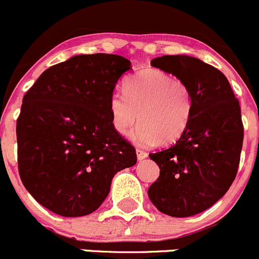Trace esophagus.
<instances>
[{
	"mask_svg": "<svg viewBox=\"0 0 259 259\" xmlns=\"http://www.w3.org/2000/svg\"><path fill=\"white\" fill-rule=\"evenodd\" d=\"M137 156H138L139 161H141V160H144V159H145V157H148V152H145L144 150H140V149H138V150H137Z\"/></svg>",
	"mask_w": 259,
	"mask_h": 259,
	"instance_id": "esophagus-1",
	"label": "esophagus"
}]
</instances>
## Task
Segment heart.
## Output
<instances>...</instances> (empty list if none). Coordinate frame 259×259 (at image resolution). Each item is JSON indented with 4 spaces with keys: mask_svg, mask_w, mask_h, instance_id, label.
Segmentation results:
<instances>
[{
    "mask_svg": "<svg viewBox=\"0 0 259 259\" xmlns=\"http://www.w3.org/2000/svg\"><path fill=\"white\" fill-rule=\"evenodd\" d=\"M109 109L111 124L120 135L126 134L138 119L141 121L130 135L137 145L172 143L189 124L192 95L184 80L149 68L127 78L124 92L111 94Z\"/></svg>",
    "mask_w": 259,
    "mask_h": 259,
    "instance_id": "1",
    "label": "heart"
}]
</instances>
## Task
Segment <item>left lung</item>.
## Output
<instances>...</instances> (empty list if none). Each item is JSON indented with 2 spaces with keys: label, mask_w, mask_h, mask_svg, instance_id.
<instances>
[{
  "label": "left lung",
  "mask_w": 259,
  "mask_h": 259,
  "mask_svg": "<svg viewBox=\"0 0 259 259\" xmlns=\"http://www.w3.org/2000/svg\"><path fill=\"white\" fill-rule=\"evenodd\" d=\"M151 65L189 85L192 109L179 140L149 155L160 176L148 195L162 213L194 216L214 205L236 178L243 143L241 108L225 74L198 58L162 56Z\"/></svg>",
  "instance_id": "left-lung-1"
}]
</instances>
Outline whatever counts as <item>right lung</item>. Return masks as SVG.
I'll use <instances>...</instances> for the list:
<instances>
[{"label": "right lung", "instance_id": "right-lung-1", "mask_svg": "<svg viewBox=\"0 0 259 259\" xmlns=\"http://www.w3.org/2000/svg\"><path fill=\"white\" fill-rule=\"evenodd\" d=\"M132 69L116 54H79L40 74L17 119L18 171L34 200L64 217L99 207L114 175L137 164L134 146L115 132L109 100Z\"/></svg>", "mask_w": 259, "mask_h": 259}]
</instances>
